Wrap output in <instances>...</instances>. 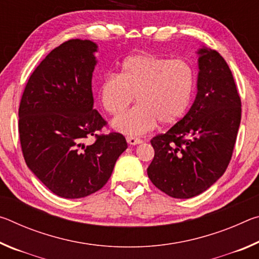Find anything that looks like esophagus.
Instances as JSON below:
<instances>
[{
    "label": "esophagus",
    "instance_id": "1",
    "mask_svg": "<svg viewBox=\"0 0 259 259\" xmlns=\"http://www.w3.org/2000/svg\"><path fill=\"white\" fill-rule=\"evenodd\" d=\"M126 142H128L129 145H138V144L143 143V140L139 138L133 137V136H128V137H126Z\"/></svg>",
    "mask_w": 259,
    "mask_h": 259
}]
</instances>
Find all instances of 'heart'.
<instances>
[{
  "label": "heart",
  "instance_id": "heart-1",
  "mask_svg": "<svg viewBox=\"0 0 259 259\" xmlns=\"http://www.w3.org/2000/svg\"><path fill=\"white\" fill-rule=\"evenodd\" d=\"M195 85L194 71L183 59L138 54L125 58L119 75L108 74L99 85L103 107L116 115L134 102L138 105L117 115L112 126L122 134L140 136L160 122L172 125L190 106Z\"/></svg>",
  "mask_w": 259,
  "mask_h": 259
}]
</instances>
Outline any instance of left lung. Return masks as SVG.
I'll return each instance as SVG.
<instances>
[{
    "label": "left lung",
    "mask_w": 259,
    "mask_h": 259,
    "mask_svg": "<svg viewBox=\"0 0 259 259\" xmlns=\"http://www.w3.org/2000/svg\"><path fill=\"white\" fill-rule=\"evenodd\" d=\"M196 55L194 103L181 121L151 140L155 154L148 178L175 199L199 195L223 176L241 121V99L229 65L209 48L201 47Z\"/></svg>",
    "instance_id": "1"
}]
</instances>
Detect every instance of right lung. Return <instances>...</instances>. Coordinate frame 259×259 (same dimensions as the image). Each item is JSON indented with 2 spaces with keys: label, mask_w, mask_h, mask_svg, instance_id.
<instances>
[{
  "label": "right lung",
  "mask_w": 259,
  "mask_h": 259,
  "mask_svg": "<svg viewBox=\"0 0 259 259\" xmlns=\"http://www.w3.org/2000/svg\"><path fill=\"white\" fill-rule=\"evenodd\" d=\"M98 46L74 38L52 50L26 84L19 137L26 164L56 195L80 199L99 191L128 144L121 134L97 136L106 124L94 109ZM98 137L93 146L85 138Z\"/></svg>",
  "instance_id": "right-lung-1"
}]
</instances>
